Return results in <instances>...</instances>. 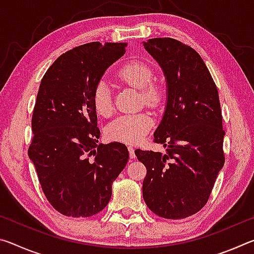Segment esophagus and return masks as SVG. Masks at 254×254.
<instances>
[{
  "instance_id": "obj_1",
  "label": "esophagus",
  "mask_w": 254,
  "mask_h": 254,
  "mask_svg": "<svg viewBox=\"0 0 254 254\" xmlns=\"http://www.w3.org/2000/svg\"><path fill=\"white\" fill-rule=\"evenodd\" d=\"M127 149H128V153H130V159H134V158H135V154H134V148H133L132 145H128Z\"/></svg>"
}]
</instances>
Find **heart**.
Instances as JSON below:
<instances>
[{"label": "heart", "mask_w": 254, "mask_h": 254, "mask_svg": "<svg viewBox=\"0 0 254 254\" xmlns=\"http://www.w3.org/2000/svg\"><path fill=\"white\" fill-rule=\"evenodd\" d=\"M152 67L143 62L124 64L118 71V76L127 84L141 91L142 100L151 107H159L166 98V88L153 79ZM94 110L101 117L109 118L114 112L111 87L106 80L101 79L94 86L92 93ZM153 119L149 113L124 114L115 119L105 128L110 140L126 143H136L151 130Z\"/></svg>", "instance_id": "heart-1"}]
</instances>
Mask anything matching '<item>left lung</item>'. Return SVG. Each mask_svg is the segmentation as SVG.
Instances as JSON below:
<instances>
[{
  "mask_svg": "<svg viewBox=\"0 0 254 254\" xmlns=\"http://www.w3.org/2000/svg\"><path fill=\"white\" fill-rule=\"evenodd\" d=\"M167 80V105L153 133L167 153L136 149L147 168L143 199L151 212L180 220L204 207L224 166L225 132L217 87L195 49L173 38L142 42Z\"/></svg>",
  "mask_w": 254,
  "mask_h": 254,
  "instance_id": "8db88e82",
  "label": "left lung"
}]
</instances>
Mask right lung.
<instances>
[{"mask_svg": "<svg viewBox=\"0 0 254 254\" xmlns=\"http://www.w3.org/2000/svg\"><path fill=\"white\" fill-rule=\"evenodd\" d=\"M127 42H89L63 54L42 77L32 114L29 158L47 199L59 213L88 217L109 204L127 166L126 144H98L94 86L126 54Z\"/></svg>", "mask_w": 254, "mask_h": 254, "instance_id": "right-lung-1", "label": "right lung"}]
</instances>
